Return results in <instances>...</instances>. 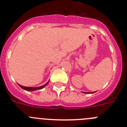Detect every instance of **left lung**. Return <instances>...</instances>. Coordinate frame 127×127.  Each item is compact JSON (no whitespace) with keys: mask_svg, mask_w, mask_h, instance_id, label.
Segmentation results:
<instances>
[{"mask_svg":"<svg viewBox=\"0 0 127 127\" xmlns=\"http://www.w3.org/2000/svg\"><path fill=\"white\" fill-rule=\"evenodd\" d=\"M84 93H85V92H84ZM92 93H94V92H92ZM92 93H91V94H92Z\"/></svg>","mask_w":127,"mask_h":127,"instance_id":"obj_1","label":"left lung"}]
</instances>
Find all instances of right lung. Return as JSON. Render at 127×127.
Wrapping results in <instances>:
<instances>
[{"label": "right lung", "instance_id": "1", "mask_svg": "<svg viewBox=\"0 0 127 127\" xmlns=\"http://www.w3.org/2000/svg\"><path fill=\"white\" fill-rule=\"evenodd\" d=\"M48 82H49V81H48ZM48 83H46L45 85H42V86H39V87H35V88H33V87H26V86H22V85H18L20 86V87H21V88H23V89H24L25 90L30 91V92H31V91H34V90H37L42 89V88H43L44 87H45V86H46L47 85H48Z\"/></svg>", "mask_w": 127, "mask_h": 127}]
</instances>
